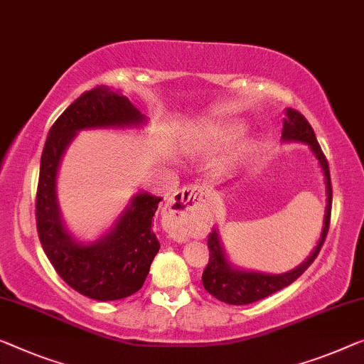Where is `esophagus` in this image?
Instances as JSON below:
<instances>
[{
	"mask_svg": "<svg viewBox=\"0 0 364 364\" xmlns=\"http://www.w3.org/2000/svg\"><path fill=\"white\" fill-rule=\"evenodd\" d=\"M204 196V188L188 186L173 194L166 204V214L175 220L176 229L173 230V238L178 242H184L188 235V225L191 220L193 210L199 208Z\"/></svg>",
	"mask_w": 364,
	"mask_h": 364,
	"instance_id": "esophagus-1",
	"label": "esophagus"
}]
</instances>
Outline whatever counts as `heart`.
Instances as JSON below:
<instances>
[{"label": "heart", "instance_id": "heart-1", "mask_svg": "<svg viewBox=\"0 0 364 364\" xmlns=\"http://www.w3.org/2000/svg\"><path fill=\"white\" fill-rule=\"evenodd\" d=\"M224 132H225V130L222 126H208V127H204L200 130H196L193 137L188 139L186 145H188V147H191V145L198 142V140H215V139H219Z\"/></svg>", "mask_w": 364, "mask_h": 364}]
</instances>
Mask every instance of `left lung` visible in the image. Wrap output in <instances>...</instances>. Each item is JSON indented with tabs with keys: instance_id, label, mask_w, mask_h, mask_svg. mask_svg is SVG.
I'll use <instances>...</instances> for the list:
<instances>
[{
	"instance_id": "8db88e82",
	"label": "left lung",
	"mask_w": 364,
	"mask_h": 364,
	"mask_svg": "<svg viewBox=\"0 0 364 364\" xmlns=\"http://www.w3.org/2000/svg\"><path fill=\"white\" fill-rule=\"evenodd\" d=\"M281 142H297L306 144L309 149L316 156L318 161V166L323 173L325 181V194H327V204H325V214H323V225L321 232V238H318L316 248L312 253L302 262L299 267L294 269L286 271V273L273 274V273H263V271H253V269H243L240 267H235L227 257L222 245L219 229H214L210 232L208 238L209 247V263L203 273V284L204 289L225 304H232V306H243V304H252L259 299H264L276 291L283 289V287L289 286L291 283L299 278V276L306 271L314 259L317 258L318 252L325 242L328 232L330 224V210H332V184H330V171L328 164L325 160V155L322 154L321 145H318L316 134L311 124L306 121V117L301 112H297L291 107L284 109L283 117V134H281Z\"/></svg>"
}]
</instances>
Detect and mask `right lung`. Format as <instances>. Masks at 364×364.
I'll return each instance as SVG.
<instances>
[{
	"label": "right lung",
	"instance_id": "obj_1",
	"mask_svg": "<svg viewBox=\"0 0 364 364\" xmlns=\"http://www.w3.org/2000/svg\"><path fill=\"white\" fill-rule=\"evenodd\" d=\"M147 122V116L127 96L101 85L86 91L63 111L48 130L43 145L36 199L42 248L65 283L91 299H124L144 286L160 250L151 219L161 198L140 189L109 230L93 242H83L70 232L62 217L57 194L58 170L80 130L142 129Z\"/></svg>",
	"mask_w": 364,
	"mask_h": 364
}]
</instances>
